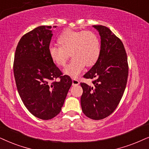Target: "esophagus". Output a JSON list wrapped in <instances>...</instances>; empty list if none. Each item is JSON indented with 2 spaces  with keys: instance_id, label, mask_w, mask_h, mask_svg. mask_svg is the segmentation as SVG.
Listing matches in <instances>:
<instances>
[{
  "instance_id": "1",
  "label": "esophagus",
  "mask_w": 149,
  "mask_h": 149,
  "mask_svg": "<svg viewBox=\"0 0 149 149\" xmlns=\"http://www.w3.org/2000/svg\"><path fill=\"white\" fill-rule=\"evenodd\" d=\"M79 84H80V82H79L77 79H76V78L72 79V85L76 86V85H78Z\"/></svg>"
}]
</instances>
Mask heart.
Masks as SVG:
<instances>
[{"label": "heart", "instance_id": "obj_1", "mask_svg": "<svg viewBox=\"0 0 149 149\" xmlns=\"http://www.w3.org/2000/svg\"><path fill=\"white\" fill-rule=\"evenodd\" d=\"M58 42L60 46L49 48L50 58L56 65L64 66L70 53L73 58L63 72L71 77H78L86 65L93 66L100 56V40L93 31L66 29L59 36Z\"/></svg>", "mask_w": 149, "mask_h": 149}]
</instances>
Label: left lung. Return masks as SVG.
Wrapping results in <instances>:
<instances>
[{
	"label": "left lung",
	"instance_id": "8db88e82",
	"mask_svg": "<svg viewBox=\"0 0 149 149\" xmlns=\"http://www.w3.org/2000/svg\"><path fill=\"white\" fill-rule=\"evenodd\" d=\"M101 39L98 61L84 75L94 79V86L80 83L83 93L80 98L82 112L92 120L108 117L120 103L127 82L129 67L123 43L108 27L93 25Z\"/></svg>",
	"mask_w": 149,
	"mask_h": 149
}]
</instances>
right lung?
<instances>
[{
    "label": "right lung",
    "instance_id": "1",
    "mask_svg": "<svg viewBox=\"0 0 149 149\" xmlns=\"http://www.w3.org/2000/svg\"><path fill=\"white\" fill-rule=\"evenodd\" d=\"M54 27H56V26ZM52 26H39L22 36L15 52L14 73L20 98L31 114L50 120L61 112L72 80L62 76L49 54ZM60 78L59 81L55 80Z\"/></svg>",
    "mask_w": 149,
    "mask_h": 149
}]
</instances>
